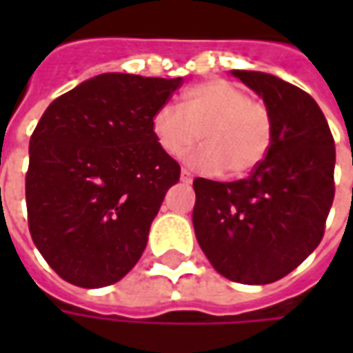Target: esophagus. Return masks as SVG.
<instances>
[{
    "label": "esophagus",
    "instance_id": "obj_1",
    "mask_svg": "<svg viewBox=\"0 0 353 353\" xmlns=\"http://www.w3.org/2000/svg\"><path fill=\"white\" fill-rule=\"evenodd\" d=\"M181 181H183V183H191L192 181V174L189 170H181Z\"/></svg>",
    "mask_w": 353,
    "mask_h": 353
}]
</instances>
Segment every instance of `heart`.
Here are the masks:
<instances>
[{
  "label": "heart",
  "mask_w": 353,
  "mask_h": 353,
  "mask_svg": "<svg viewBox=\"0 0 353 353\" xmlns=\"http://www.w3.org/2000/svg\"><path fill=\"white\" fill-rule=\"evenodd\" d=\"M204 141L187 159L210 176H248L265 161L274 141V121L266 103L250 98L227 79H212L183 88L179 103H164L151 115V134L162 151L181 157Z\"/></svg>",
  "instance_id": "b5f03b06"
}]
</instances>
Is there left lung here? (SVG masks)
Returning <instances> with one entry per match:
<instances>
[{"instance_id":"1","label":"left lung","mask_w":353,"mask_h":353,"mask_svg":"<svg viewBox=\"0 0 353 353\" xmlns=\"http://www.w3.org/2000/svg\"><path fill=\"white\" fill-rule=\"evenodd\" d=\"M232 75L270 109L272 147L245 179L196 177L192 225L217 272L265 285L295 270L323 238L334 199V139L308 92L270 73Z\"/></svg>"}]
</instances>
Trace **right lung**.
Returning <instances> with one entry per match:
<instances>
[{"mask_svg":"<svg viewBox=\"0 0 353 353\" xmlns=\"http://www.w3.org/2000/svg\"><path fill=\"white\" fill-rule=\"evenodd\" d=\"M183 85L101 73L58 96L30 138L28 227L62 280L105 288L136 265L181 168L151 134V115Z\"/></svg>","mask_w":353,"mask_h":353,"instance_id":"add662e5","label":"right lung"}]
</instances>
